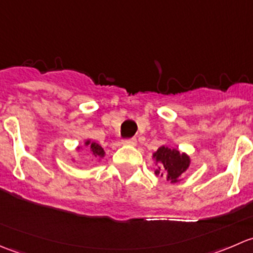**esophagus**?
Returning a JSON list of instances; mask_svg holds the SVG:
<instances>
[{"label": "esophagus", "mask_w": 253, "mask_h": 253, "mask_svg": "<svg viewBox=\"0 0 253 253\" xmlns=\"http://www.w3.org/2000/svg\"><path fill=\"white\" fill-rule=\"evenodd\" d=\"M125 143H127V144L129 145H136L137 144V139L134 138H129V139H125Z\"/></svg>", "instance_id": "34e87169"}]
</instances>
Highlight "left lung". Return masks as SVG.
I'll return each mask as SVG.
<instances>
[{
  "mask_svg": "<svg viewBox=\"0 0 253 253\" xmlns=\"http://www.w3.org/2000/svg\"><path fill=\"white\" fill-rule=\"evenodd\" d=\"M155 163L158 164V169L155 170V175L167 178L170 183H175L180 181L181 175L188 169L191 159L186 153H180L176 148H169L162 145L157 152L153 154Z\"/></svg>",
  "mask_w": 253,
  "mask_h": 253,
  "instance_id": "obj_1",
  "label": "left lung"
}]
</instances>
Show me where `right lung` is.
<instances>
[{"label":"right lung","mask_w":253,"mask_h":253,"mask_svg":"<svg viewBox=\"0 0 253 253\" xmlns=\"http://www.w3.org/2000/svg\"><path fill=\"white\" fill-rule=\"evenodd\" d=\"M84 144H85V147H88V152L91 153L94 160H100L101 158L105 157L104 148L101 147L100 144H98L96 142H91L90 139H86ZM78 149H79V147H78Z\"/></svg>","instance_id":"add662e5"}]
</instances>
